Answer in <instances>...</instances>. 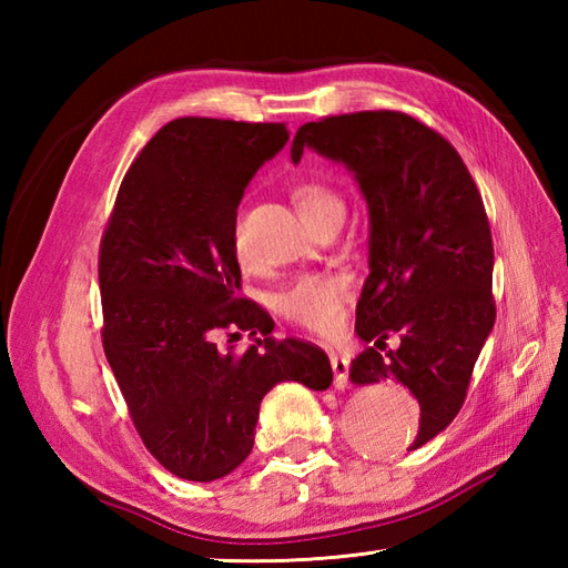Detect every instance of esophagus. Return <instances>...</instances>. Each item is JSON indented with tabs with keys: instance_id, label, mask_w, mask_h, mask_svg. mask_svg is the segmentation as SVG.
<instances>
[{
	"instance_id": "obj_1",
	"label": "esophagus",
	"mask_w": 568,
	"mask_h": 568,
	"mask_svg": "<svg viewBox=\"0 0 568 568\" xmlns=\"http://www.w3.org/2000/svg\"><path fill=\"white\" fill-rule=\"evenodd\" d=\"M329 361H332V371H334V388L344 390L348 385V358L332 352Z\"/></svg>"
}]
</instances>
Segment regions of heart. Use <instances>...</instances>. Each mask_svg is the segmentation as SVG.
Returning <instances> with one entry per match:
<instances>
[{"instance_id": "heart-1", "label": "heart", "mask_w": 568, "mask_h": 568, "mask_svg": "<svg viewBox=\"0 0 568 568\" xmlns=\"http://www.w3.org/2000/svg\"><path fill=\"white\" fill-rule=\"evenodd\" d=\"M295 200L303 210L305 220L315 224L322 216L342 214L344 216V202L339 192L322 183H305L295 190ZM232 248L236 261L248 268L251 258L241 236V224L232 229ZM348 295V285L342 275L332 273H310L300 275L291 285H285L281 293L275 295V307L285 320H291L300 327L329 334L342 322V310Z\"/></svg>"}]
</instances>
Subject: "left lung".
Returning <instances> with one entry per match:
<instances>
[{"instance_id":"1","label":"left lung","mask_w":568,"mask_h":568,"mask_svg":"<svg viewBox=\"0 0 568 568\" xmlns=\"http://www.w3.org/2000/svg\"><path fill=\"white\" fill-rule=\"evenodd\" d=\"M317 151L354 175L368 207V277L356 305L366 346L354 385L400 383L419 403L407 452L452 425L496 324L484 200L449 141L403 112L327 116L297 129L291 155ZM390 333L395 353L381 355Z\"/></svg>"}]
</instances>
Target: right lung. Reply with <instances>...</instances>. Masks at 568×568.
Here are the masks:
<instances>
[{
  "instance_id": "right-lung-1",
  "label": "right lung",
  "mask_w": 568,
  "mask_h": 568,
  "mask_svg": "<svg viewBox=\"0 0 568 568\" xmlns=\"http://www.w3.org/2000/svg\"><path fill=\"white\" fill-rule=\"evenodd\" d=\"M287 139L285 124L175 119L129 168L102 236L104 354L143 444L178 478L210 484L244 464L273 385L334 378L320 346L273 339L271 317L236 297L239 202ZM226 326L264 339L222 353L213 332Z\"/></svg>"
}]
</instances>
